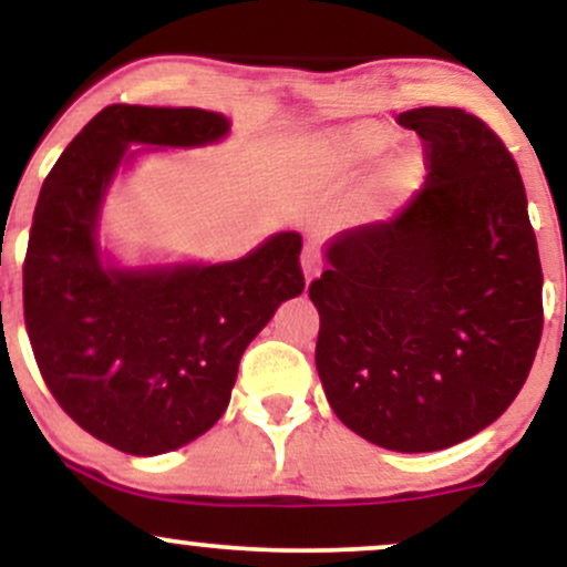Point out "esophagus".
Listing matches in <instances>:
<instances>
[{
    "instance_id": "esophagus-1",
    "label": "esophagus",
    "mask_w": 567,
    "mask_h": 567,
    "mask_svg": "<svg viewBox=\"0 0 567 567\" xmlns=\"http://www.w3.org/2000/svg\"><path fill=\"white\" fill-rule=\"evenodd\" d=\"M301 266H303V275H306V288H309L311 279L320 275V266H317V250H315V247H306L303 256H301Z\"/></svg>"
}]
</instances>
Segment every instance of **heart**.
Wrapping results in <instances>:
<instances>
[{"label":"heart","instance_id":"b5f03b06","mask_svg":"<svg viewBox=\"0 0 567 567\" xmlns=\"http://www.w3.org/2000/svg\"><path fill=\"white\" fill-rule=\"evenodd\" d=\"M394 143V130L381 122H354L330 130L309 148V178L317 184H341L381 159ZM419 178V157L410 152H394L351 199V216L360 224H383L413 194Z\"/></svg>","mask_w":567,"mask_h":567}]
</instances>
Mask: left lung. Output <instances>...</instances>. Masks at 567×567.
<instances>
[{
  "instance_id": "1",
  "label": "left lung",
  "mask_w": 567,
  "mask_h": 567,
  "mask_svg": "<svg viewBox=\"0 0 567 567\" xmlns=\"http://www.w3.org/2000/svg\"><path fill=\"white\" fill-rule=\"evenodd\" d=\"M429 175L400 216L324 243L309 288L317 373L351 432L432 453L491 426L528 379L544 328L542 261L517 162L480 116H396Z\"/></svg>"
}]
</instances>
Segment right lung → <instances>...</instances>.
Masks as SVG:
<instances>
[{
	"mask_svg": "<svg viewBox=\"0 0 567 567\" xmlns=\"http://www.w3.org/2000/svg\"><path fill=\"white\" fill-rule=\"evenodd\" d=\"M229 130L207 109L114 103L39 192L23 264L31 349L58 405L122 453H171L205 434L229 408L247 343L303 292L298 231L220 264L133 266L101 245L116 175L157 148L216 146Z\"/></svg>",
	"mask_w": 567,
	"mask_h": 567,
	"instance_id": "add662e5",
	"label": "right lung"
}]
</instances>
